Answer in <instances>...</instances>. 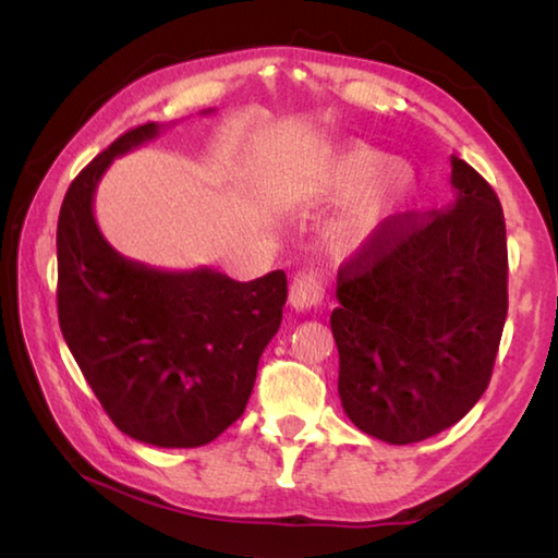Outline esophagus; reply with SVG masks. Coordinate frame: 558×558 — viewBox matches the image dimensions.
Listing matches in <instances>:
<instances>
[{
	"label": "esophagus",
	"instance_id": "34e87169",
	"mask_svg": "<svg viewBox=\"0 0 558 558\" xmlns=\"http://www.w3.org/2000/svg\"><path fill=\"white\" fill-rule=\"evenodd\" d=\"M323 300H325V286L313 270H302L292 278L290 298H288L292 310H298V313H307V310L323 305Z\"/></svg>",
	"mask_w": 558,
	"mask_h": 558
}]
</instances>
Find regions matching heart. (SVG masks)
<instances>
[{"label": "heart", "instance_id": "obj_1", "mask_svg": "<svg viewBox=\"0 0 558 558\" xmlns=\"http://www.w3.org/2000/svg\"><path fill=\"white\" fill-rule=\"evenodd\" d=\"M405 199L409 174L401 159L364 145L307 155L276 186V202L286 209L344 202L325 226V245L337 260L379 248Z\"/></svg>", "mask_w": 558, "mask_h": 558}]
</instances>
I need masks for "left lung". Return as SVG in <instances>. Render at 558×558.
<instances>
[{"label":"left lung","instance_id":"8db88e82","mask_svg":"<svg viewBox=\"0 0 558 558\" xmlns=\"http://www.w3.org/2000/svg\"><path fill=\"white\" fill-rule=\"evenodd\" d=\"M450 167L448 209L396 216L379 248L337 272L339 399L359 430L393 446L456 426L480 401L507 319L502 206L468 162Z\"/></svg>","mask_w":558,"mask_h":558}]
</instances>
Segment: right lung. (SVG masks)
I'll use <instances>...</instances> for the list:
<instances>
[{"mask_svg": "<svg viewBox=\"0 0 558 558\" xmlns=\"http://www.w3.org/2000/svg\"><path fill=\"white\" fill-rule=\"evenodd\" d=\"M206 116V112H204ZM147 122L73 179L56 233L59 323L112 423L157 448H199L241 418L288 300L282 270L251 282L214 268L159 270L100 233L93 202L112 159L155 140Z\"/></svg>", "mask_w": 558, "mask_h": 558, "instance_id": "1", "label": "right lung"}]
</instances>
